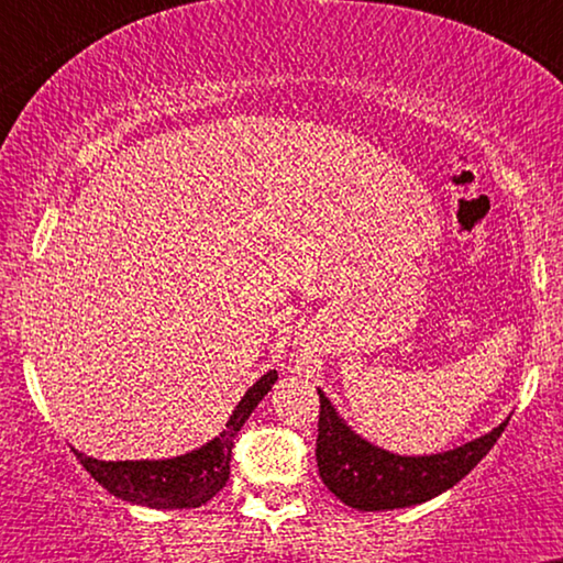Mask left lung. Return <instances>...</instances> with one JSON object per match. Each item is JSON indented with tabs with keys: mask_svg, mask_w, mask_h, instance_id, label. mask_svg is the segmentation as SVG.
<instances>
[{
	"mask_svg": "<svg viewBox=\"0 0 563 563\" xmlns=\"http://www.w3.org/2000/svg\"><path fill=\"white\" fill-rule=\"evenodd\" d=\"M319 440L316 461L323 485L342 504L358 511H389L424 504L451 490L490 453L508 421L466 445L434 455H395L355 434L319 389Z\"/></svg>",
	"mask_w": 563,
	"mask_h": 563,
	"instance_id": "8db88e82",
	"label": "left lung"
}]
</instances>
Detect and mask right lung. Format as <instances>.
<instances>
[{
	"instance_id": "obj_1",
	"label": "right lung",
	"mask_w": 563,
	"mask_h": 563,
	"mask_svg": "<svg viewBox=\"0 0 563 563\" xmlns=\"http://www.w3.org/2000/svg\"><path fill=\"white\" fill-rule=\"evenodd\" d=\"M276 379H279L276 372L263 374L244 393L236 411L227 421V429L200 451L165 461H97L78 451L73 453L104 490L129 504L150 508H197L208 504L229 482L231 448H234L236 432L255 411L263 395H268Z\"/></svg>"
}]
</instances>
